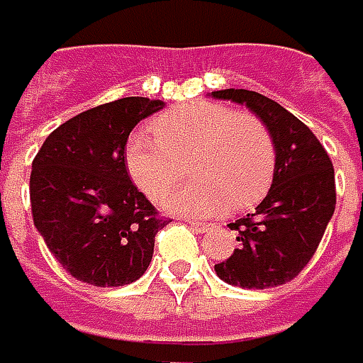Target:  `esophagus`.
Returning <instances> with one entry per match:
<instances>
[{
  "instance_id": "esophagus-1",
  "label": "esophagus",
  "mask_w": 363,
  "mask_h": 363,
  "mask_svg": "<svg viewBox=\"0 0 363 363\" xmlns=\"http://www.w3.org/2000/svg\"><path fill=\"white\" fill-rule=\"evenodd\" d=\"M190 225L194 227L198 233H208V231H211V229L215 227V225H206V223H196V220H192Z\"/></svg>"
}]
</instances>
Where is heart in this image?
<instances>
[{"mask_svg": "<svg viewBox=\"0 0 363 363\" xmlns=\"http://www.w3.org/2000/svg\"><path fill=\"white\" fill-rule=\"evenodd\" d=\"M155 136L134 132L123 150L132 182L155 202L186 175L196 182L171 196L175 213L213 217L247 208L269 192L274 175V140L260 117L229 105L196 101L169 109L152 121Z\"/></svg>", "mask_w": 363, "mask_h": 363, "instance_id": "1", "label": "heart"}]
</instances>
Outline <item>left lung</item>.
Instances as JSON below:
<instances>
[{
    "mask_svg": "<svg viewBox=\"0 0 363 363\" xmlns=\"http://www.w3.org/2000/svg\"><path fill=\"white\" fill-rule=\"evenodd\" d=\"M213 96L246 105L260 117L277 155L269 194L252 215L229 223L240 246L215 271L235 287H279L303 271L323 240L337 204L335 169L312 130L269 96L244 89Z\"/></svg>",
    "mask_w": 363,
    "mask_h": 363,
    "instance_id": "8db88e82",
    "label": "left lung"
}]
</instances>
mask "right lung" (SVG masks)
I'll list each match as a JSON object with an SVG mask.
<instances>
[{
    "label": "right lung",
    "mask_w": 363,
    "mask_h": 363,
    "mask_svg": "<svg viewBox=\"0 0 363 363\" xmlns=\"http://www.w3.org/2000/svg\"><path fill=\"white\" fill-rule=\"evenodd\" d=\"M163 101L125 96L82 111L53 130L33 161V220L72 277L94 287L140 279L155 235L169 220L132 184L123 150L130 132Z\"/></svg>",
    "instance_id": "1"
}]
</instances>
